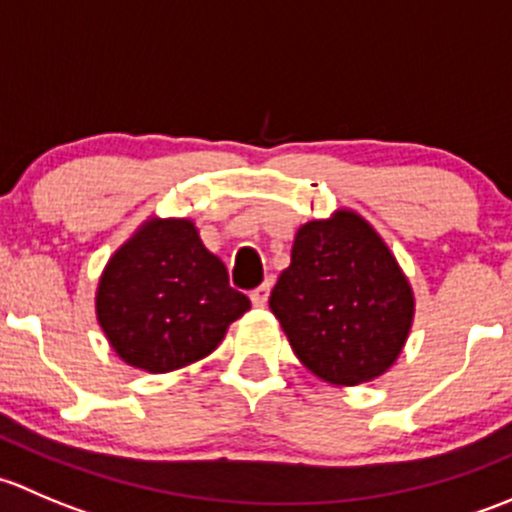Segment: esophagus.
<instances>
[{"mask_svg": "<svg viewBox=\"0 0 512 512\" xmlns=\"http://www.w3.org/2000/svg\"><path fill=\"white\" fill-rule=\"evenodd\" d=\"M270 287H272V282L267 280V282H262L260 287H255L250 292V299H252V304H255V307H265L267 304V297H270Z\"/></svg>", "mask_w": 512, "mask_h": 512, "instance_id": "obj_1", "label": "esophagus"}]
</instances>
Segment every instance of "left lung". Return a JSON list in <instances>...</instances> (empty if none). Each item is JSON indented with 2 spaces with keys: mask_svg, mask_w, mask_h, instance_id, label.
I'll list each match as a JSON object with an SVG mask.
<instances>
[{
  "mask_svg": "<svg viewBox=\"0 0 512 512\" xmlns=\"http://www.w3.org/2000/svg\"><path fill=\"white\" fill-rule=\"evenodd\" d=\"M270 309L309 371L356 386L384 374L401 354L414 294L374 227L339 210L332 220L299 227Z\"/></svg>",
  "mask_w": 512,
  "mask_h": 512,
  "instance_id": "8db88e82",
  "label": "left lung"
}]
</instances>
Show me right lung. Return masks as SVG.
<instances>
[{
	"label": "right lung",
	"instance_id": "1",
	"mask_svg": "<svg viewBox=\"0 0 512 512\" xmlns=\"http://www.w3.org/2000/svg\"><path fill=\"white\" fill-rule=\"evenodd\" d=\"M250 309L190 220H148L103 270L98 324L126 364L151 374L203 359Z\"/></svg>",
	"mask_w": 512,
	"mask_h": 512
}]
</instances>
